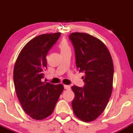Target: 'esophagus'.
Here are the masks:
<instances>
[{
  "instance_id": "34e87169",
  "label": "esophagus",
  "mask_w": 133,
  "mask_h": 133,
  "mask_svg": "<svg viewBox=\"0 0 133 133\" xmlns=\"http://www.w3.org/2000/svg\"><path fill=\"white\" fill-rule=\"evenodd\" d=\"M64 89H65L69 90V89H71V87H70V86H69V85H64Z\"/></svg>"
}]
</instances>
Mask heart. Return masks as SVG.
I'll return each instance as SVG.
<instances>
[{
  "mask_svg": "<svg viewBox=\"0 0 133 133\" xmlns=\"http://www.w3.org/2000/svg\"><path fill=\"white\" fill-rule=\"evenodd\" d=\"M58 47H59V50H60L61 53L64 52L70 51V49H71L68 41L65 40V39H62V40L61 41L60 43H59Z\"/></svg>",
  "mask_w": 133,
  "mask_h": 133,
  "instance_id": "b5f03b06",
  "label": "heart"
}]
</instances>
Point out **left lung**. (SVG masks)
<instances>
[{"mask_svg":"<svg viewBox=\"0 0 133 133\" xmlns=\"http://www.w3.org/2000/svg\"><path fill=\"white\" fill-rule=\"evenodd\" d=\"M74 51L76 64L84 73L82 88L73 86L75 96L72 107L81 120L90 122L101 114L111 96L114 66L105 44L86 33L74 32L69 36Z\"/></svg>","mask_w":133,"mask_h":133,"instance_id":"1","label":"left lung"}]
</instances>
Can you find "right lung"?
<instances>
[{
	"label": "right lung",
	"instance_id": "1",
	"mask_svg": "<svg viewBox=\"0 0 133 133\" xmlns=\"http://www.w3.org/2000/svg\"><path fill=\"white\" fill-rule=\"evenodd\" d=\"M61 32L37 36L25 45L14 69V82L23 109L34 119L46 118L52 113L64 90L62 84L42 81L47 69L46 56Z\"/></svg>",
	"mask_w": 133,
	"mask_h": 133
}]
</instances>
